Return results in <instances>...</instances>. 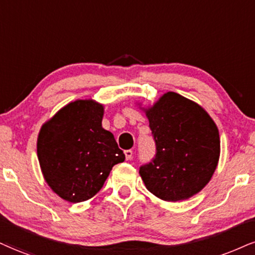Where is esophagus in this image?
I'll list each match as a JSON object with an SVG mask.
<instances>
[{
  "mask_svg": "<svg viewBox=\"0 0 255 255\" xmlns=\"http://www.w3.org/2000/svg\"><path fill=\"white\" fill-rule=\"evenodd\" d=\"M124 153H125V158H127L128 161V159L132 158V156H133V151H132V150H125Z\"/></svg>",
  "mask_w": 255,
  "mask_h": 255,
  "instance_id": "esophagus-1",
  "label": "esophagus"
}]
</instances>
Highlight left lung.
<instances>
[{"label":"left lung","mask_w":255,"mask_h":255,"mask_svg":"<svg viewBox=\"0 0 255 255\" xmlns=\"http://www.w3.org/2000/svg\"><path fill=\"white\" fill-rule=\"evenodd\" d=\"M156 153L139 166L150 193L164 201L189 199L214 174L220 156L215 123L196 103L168 92L146 110Z\"/></svg>","instance_id":"8db88e82"}]
</instances>
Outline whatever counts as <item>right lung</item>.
<instances>
[{
    "mask_svg": "<svg viewBox=\"0 0 255 255\" xmlns=\"http://www.w3.org/2000/svg\"><path fill=\"white\" fill-rule=\"evenodd\" d=\"M104 108L77 100L41 128L37 158L53 191L70 202H83L102 189L112 166L125 155L113 134L102 127Z\"/></svg>",
    "mask_w": 255,
    "mask_h": 255,
    "instance_id": "1",
    "label": "right lung"
}]
</instances>
